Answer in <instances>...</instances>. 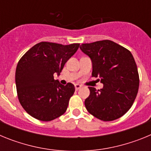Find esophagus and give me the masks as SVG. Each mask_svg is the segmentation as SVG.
<instances>
[{
	"label": "esophagus",
	"mask_w": 151,
	"mask_h": 151,
	"mask_svg": "<svg viewBox=\"0 0 151 151\" xmlns=\"http://www.w3.org/2000/svg\"><path fill=\"white\" fill-rule=\"evenodd\" d=\"M81 88H82V85H79V84H76V85H75V88H76V91H78V89H80Z\"/></svg>",
	"instance_id": "obj_1"
}]
</instances>
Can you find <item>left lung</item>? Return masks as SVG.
<instances>
[{"mask_svg": "<svg viewBox=\"0 0 151 151\" xmlns=\"http://www.w3.org/2000/svg\"><path fill=\"white\" fill-rule=\"evenodd\" d=\"M80 49L90 57L92 76L99 77L104 87H88L85 101L88 111L103 121H113L127 113L138 94L139 76L132 54L121 45L104 40L82 44Z\"/></svg>", "mask_w": 151, "mask_h": 151, "instance_id": "obj_1", "label": "left lung"}]
</instances>
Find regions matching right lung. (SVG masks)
Segmentation results:
<instances>
[{
  "mask_svg": "<svg viewBox=\"0 0 151 151\" xmlns=\"http://www.w3.org/2000/svg\"><path fill=\"white\" fill-rule=\"evenodd\" d=\"M79 44L63 45L40 42L22 57L16 69V86L23 109L38 120L48 122L63 115L75 92L74 85H63L54 75H60L64 65Z\"/></svg>",
  "mask_w": 151,
  "mask_h": 151,
  "instance_id": "right-lung-1",
  "label": "right lung"
}]
</instances>
